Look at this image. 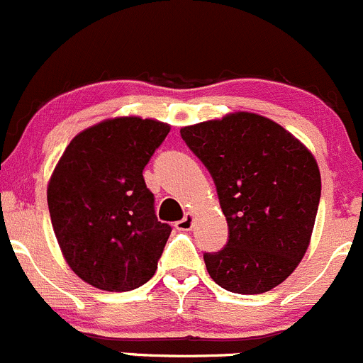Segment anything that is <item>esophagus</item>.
Returning a JSON list of instances; mask_svg holds the SVG:
<instances>
[{
  "mask_svg": "<svg viewBox=\"0 0 363 363\" xmlns=\"http://www.w3.org/2000/svg\"><path fill=\"white\" fill-rule=\"evenodd\" d=\"M194 225V215L192 213H186L185 216H183L182 220H178L177 223H174V227H177L178 230H190Z\"/></svg>",
  "mask_w": 363,
  "mask_h": 363,
  "instance_id": "1",
  "label": "esophagus"
}]
</instances>
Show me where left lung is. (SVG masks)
I'll return each instance as SVG.
<instances>
[{"instance_id": "obj_1", "label": "left lung", "mask_w": 363, "mask_h": 363, "mask_svg": "<svg viewBox=\"0 0 363 363\" xmlns=\"http://www.w3.org/2000/svg\"><path fill=\"white\" fill-rule=\"evenodd\" d=\"M215 182L229 238L204 253L209 276L234 294H264L304 257L321 196L318 164L289 130L255 113L183 127Z\"/></svg>"}]
</instances>
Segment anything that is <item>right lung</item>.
<instances>
[{
  "label": "right lung",
  "instance_id": "right-lung-1",
  "mask_svg": "<svg viewBox=\"0 0 363 363\" xmlns=\"http://www.w3.org/2000/svg\"><path fill=\"white\" fill-rule=\"evenodd\" d=\"M169 125L140 117L104 121L74 136L47 190L66 262L84 281L129 292L155 274L171 234L155 215L143 169Z\"/></svg>",
  "mask_w": 363,
  "mask_h": 363
}]
</instances>
